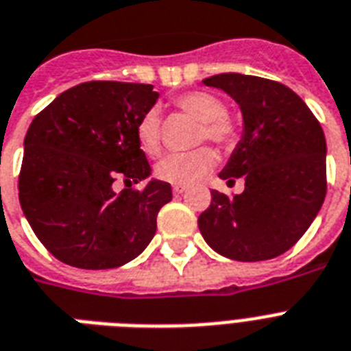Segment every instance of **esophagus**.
<instances>
[{"instance_id":"34e87169","label":"esophagus","mask_w":351,"mask_h":351,"mask_svg":"<svg viewBox=\"0 0 351 351\" xmlns=\"http://www.w3.org/2000/svg\"><path fill=\"white\" fill-rule=\"evenodd\" d=\"M184 191H185L184 185H175V187H173V193H175V195H182Z\"/></svg>"}]
</instances>
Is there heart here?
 <instances>
[{"label":"heart","mask_w":351,"mask_h":351,"mask_svg":"<svg viewBox=\"0 0 351 351\" xmlns=\"http://www.w3.org/2000/svg\"><path fill=\"white\" fill-rule=\"evenodd\" d=\"M178 108L196 119L202 126L196 133V144L210 141L216 146H230L236 141V126L225 115V104L213 93L189 92L176 99ZM136 138L142 151L156 156L162 149V121L160 113L149 110L136 126ZM216 164L215 151L210 147H198L189 153H175L166 156L156 166V176L162 182L175 185H191L202 180Z\"/></svg>","instance_id":"heart-1"}]
</instances>
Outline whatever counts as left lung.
Masks as SVG:
<instances>
[{
    "label": "left lung",
    "instance_id": "obj_1",
    "mask_svg": "<svg viewBox=\"0 0 351 351\" xmlns=\"http://www.w3.org/2000/svg\"><path fill=\"white\" fill-rule=\"evenodd\" d=\"M240 104L243 136L221 180L245 191L229 198L210 191L198 227L210 249L236 261L283 254L306 232L326 196V141L298 93L281 82L241 73L204 79Z\"/></svg>",
    "mask_w": 351,
    "mask_h": 351
}]
</instances>
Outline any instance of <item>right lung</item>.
Returning a JSON list of instances; mask_svg holds the SVG:
<instances>
[{
    "label": "right lung",
    "instance_id": "1",
    "mask_svg": "<svg viewBox=\"0 0 351 351\" xmlns=\"http://www.w3.org/2000/svg\"><path fill=\"white\" fill-rule=\"evenodd\" d=\"M156 99L151 84L82 82L56 97L28 128L19 204L39 241L62 263L115 269L153 240L171 185L131 184L151 175L136 126ZM117 178L128 190L112 191Z\"/></svg>",
    "mask_w": 351,
    "mask_h": 351
}]
</instances>
